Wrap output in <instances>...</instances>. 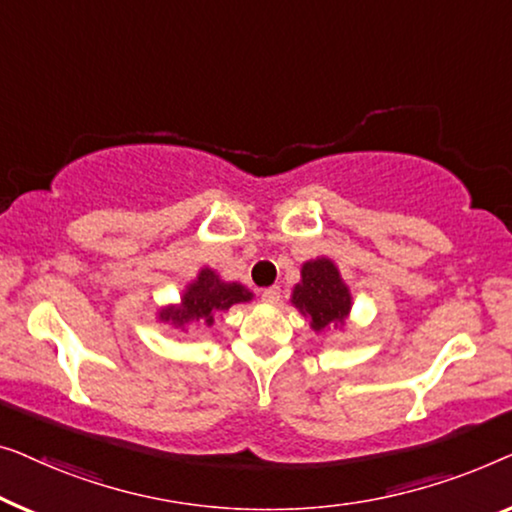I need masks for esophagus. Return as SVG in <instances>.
I'll return each mask as SVG.
<instances>
[{
    "label": "esophagus",
    "instance_id": "1",
    "mask_svg": "<svg viewBox=\"0 0 512 512\" xmlns=\"http://www.w3.org/2000/svg\"><path fill=\"white\" fill-rule=\"evenodd\" d=\"M262 301H264V304H278V301H280V287L278 285L266 287V290L262 292Z\"/></svg>",
    "mask_w": 512,
    "mask_h": 512
}]
</instances>
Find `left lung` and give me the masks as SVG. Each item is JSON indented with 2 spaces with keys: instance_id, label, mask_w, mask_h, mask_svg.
<instances>
[{
  "instance_id": "8db88e82",
  "label": "left lung",
  "mask_w": 512,
  "mask_h": 512,
  "mask_svg": "<svg viewBox=\"0 0 512 512\" xmlns=\"http://www.w3.org/2000/svg\"><path fill=\"white\" fill-rule=\"evenodd\" d=\"M292 304L311 320L313 331H322L329 325H345L352 297L336 264L327 257H318L301 266V283L294 285Z\"/></svg>"
}]
</instances>
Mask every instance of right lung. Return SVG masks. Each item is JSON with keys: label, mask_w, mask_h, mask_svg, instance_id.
Returning <instances> with one entry per match:
<instances>
[{"label": "right lung", "mask_w": 512, "mask_h": 512, "mask_svg": "<svg viewBox=\"0 0 512 512\" xmlns=\"http://www.w3.org/2000/svg\"><path fill=\"white\" fill-rule=\"evenodd\" d=\"M253 299L241 283H225L213 269H201L199 276L185 287L181 304L167 306L160 311V320L174 327H185L190 322H204L211 327L215 313L229 311L234 304Z\"/></svg>", "instance_id": "right-lung-1"}]
</instances>
